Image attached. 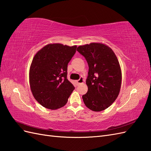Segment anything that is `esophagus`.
I'll list each match as a JSON object with an SVG mask.
<instances>
[{
  "label": "esophagus",
  "instance_id": "34e87169",
  "mask_svg": "<svg viewBox=\"0 0 151 151\" xmlns=\"http://www.w3.org/2000/svg\"><path fill=\"white\" fill-rule=\"evenodd\" d=\"M84 82H85V80H84L83 77L81 76V77H80V78L79 80H76V84H77V85H79V84L82 83H83Z\"/></svg>",
  "mask_w": 151,
  "mask_h": 151
}]
</instances>
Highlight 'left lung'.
<instances>
[{"mask_svg": "<svg viewBox=\"0 0 151 151\" xmlns=\"http://www.w3.org/2000/svg\"><path fill=\"white\" fill-rule=\"evenodd\" d=\"M89 65L86 84L88 91L82 99L87 108L99 112L108 108L117 99L122 83V71L112 49L101 43H91L77 48Z\"/></svg>", "mask_w": 151, "mask_h": 151, "instance_id": "obj_1", "label": "left lung"}]
</instances>
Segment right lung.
Segmentation results:
<instances>
[{"instance_id": "obj_1", "label": "right lung", "mask_w": 151, "mask_h": 151, "mask_svg": "<svg viewBox=\"0 0 151 151\" xmlns=\"http://www.w3.org/2000/svg\"><path fill=\"white\" fill-rule=\"evenodd\" d=\"M76 45L49 44L38 51L29 69V85L41 106L55 110L64 107L75 87L67 78L68 64Z\"/></svg>"}]
</instances>
